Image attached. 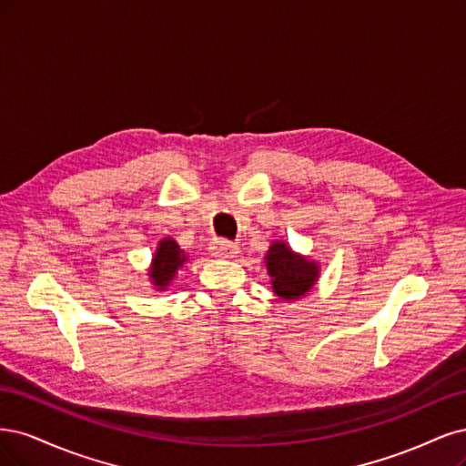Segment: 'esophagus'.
Returning a JSON list of instances; mask_svg holds the SVG:
<instances>
[{
	"mask_svg": "<svg viewBox=\"0 0 466 466\" xmlns=\"http://www.w3.org/2000/svg\"><path fill=\"white\" fill-rule=\"evenodd\" d=\"M208 249H211L213 258H218V259H232L239 253V248L228 242V239H215Z\"/></svg>",
	"mask_w": 466,
	"mask_h": 466,
	"instance_id": "obj_1",
	"label": "esophagus"
}]
</instances>
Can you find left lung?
<instances>
[{
  "label": "left lung",
  "instance_id": "obj_1",
  "mask_svg": "<svg viewBox=\"0 0 466 466\" xmlns=\"http://www.w3.org/2000/svg\"><path fill=\"white\" fill-rule=\"evenodd\" d=\"M263 259L267 273L271 277L273 292L287 302L308 296L321 275V265L318 261L294 251L282 239L271 242Z\"/></svg>",
  "mask_w": 466,
  "mask_h": 466
}]
</instances>
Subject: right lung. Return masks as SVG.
<instances>
[{"label": "right lung", "instance_id": "right-lung-1", "mask_svg": "<svg viewBox=\"0 0 466 466\" xmlns=\"http://www.w3.org/2000/svg\"><path fill=\"white\" fill-rule=\"evenodd\" d=\"M189 259V255L177 246L174 238H162L157 244L151 265L147 268L148 280L157 292H167L174 282L179 268H182Z\"/></svg>", "mask_w": 466, "mask_h": 466}]
</instances>
